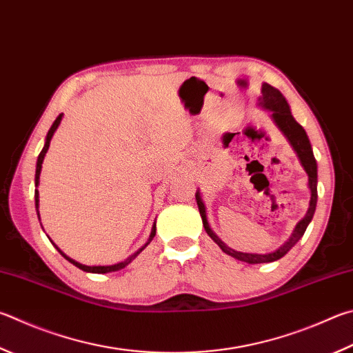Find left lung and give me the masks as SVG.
I'll return each instance as SVG.
<instances>
[{
    "instance_id": "1",
    "label": "left lung",
    "mask_w": 353,
    "mask_h": 353,
    "mask_svg": "<svg viewBox=\"0 0 353 353\" xmlns=\"http://www.w3.org/2000/svg\"><path fill=\"white\" fill-rule=\"evenodd\" d=\"M261 97H259V105L265 110L272 111V119L276 126L279 128L285 139L288 140V143L292 145V148L296 152V156L299 159L301 165L305 170L307 176H309V188H310V203H309V210H307L305 216L301 219L296 227H294L293 233L288 241L284 243L283 247H279L278 250H274L272 253L267 254H256V253H242V252H236V250L227 247L217 236L213 233V230L210 228V223L207 221V211H205V205L202 202L201 193H196V202L199 207V213H201L202 217V223L207 234L213 239L217 245L222 248L223 253H227L233 258L239 259L242 262H248V264H262V262H273L283 258L287 252H290V248L296 243L303 234L305 233V228L309 225L313 214H315L316 210V199H318V191H316V183H318V166H316V160L315 156H313L312 151V145L310 140L307 137V134L304 131V128L301 126L296 120L293 119V115L290 112V106H288L287 100L283 94H281L276 88H273L268 85V83H264L261 89Z\"/></svg>"
}]
</instances>
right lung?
Listing matches in <instances>:
<instances>
[{"mask_svg":"<svg viewBox=\"0 0 353 353\" xmlns=\"http://www.w3.org/2000/svg\"><path fill=\"white\" fill-rule=\"evenodd\" d=\"M61 117H63V114H60L59 117L55 119V121L52 123V126H50V130L48 131V136H46V142H44V146H43V150H41V152H40V156H38V159H37V170H35V187H38V183H40V172H41V165H43V160H44V156H46V152H48V150H49V145H50V139H52V136H54V132L57 131V128H59V125H60V121H61ZM38 202H40V199H38V190H35V208H37V211H38ZM38 219H40V213H38ZM156 236V222H154V225H152V228H151V234H150V239H148V242L145 243V245L142 247V248H139L136 253L134 254H131L130 258L128 259H125V261H121V262H119V264H114V265H83V264H80V262H77V261H74V259H70L69 256H66L65 253L61 252V250L55 245V248L59 250L60 252V254L61 256H65V258L70 262V264H74L75 267H79L80 270H83V272H89V273H110V272H117V270H120V268H125L128 264H130V262L132 261V259H136V256L142 252V250L148 245V243L152 241V238H154Z\"/></svg>","mask_w":353,"mask_h":353,"instance_id":"1","label":"right lung"}]
</instances>
